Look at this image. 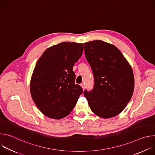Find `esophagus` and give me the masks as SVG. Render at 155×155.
<instances>
[{
    "label": "esophagus",
    "mask_w": 155,
    "mask_h": 155,
    "mask_svg": "<svg viewBox=\"0 0 155 155\" xmlns=\"http://www.w3.org/2000/svg\"><path fill=\"white\" fill-rule=\"evenodd\" d=\"M81 87H82V88H83V90H84V83H81Z\"/></svg>",
    "instance_id": "34e87169"
}]
</instances>
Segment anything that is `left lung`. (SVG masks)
Segmentation results:
<instances>
[{"mask_svg": "<svg viewBox=\"0 0 155 155\" xmlns=\"http://www.w3.org/2000/svg\"><path fill=\"white\" fill-rule=\"evenodd\" d=\"M94 76L91 91H84L91 110L104 118L117 116L126 107L134 88L130 65L114 45L97 40L84 43Z\"/></svg>", "mask_w": 155, "mask_h": 155, "instance_id": "8db88e82", "label": "left lung"}]
</instances>
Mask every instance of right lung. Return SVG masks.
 <instances>
[{"label": "right lung", "instance_id": "obj_1", "mask_svg": "<svg viewBox=\"0 0 155 155\" xmlns=\"http://www.w3.org/2000/svg\"><path fill=\"white\" fill-rule=\"evenodd\" d=\"M83 44L62 42L47 49L36 63L30 84L35 105L47 117L68 115L83 93L75 83L74 64L81 56Z\"/></svg>", "mask_w": 155, "mask_h": 155}]
</instances>
